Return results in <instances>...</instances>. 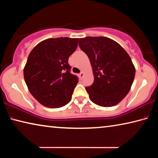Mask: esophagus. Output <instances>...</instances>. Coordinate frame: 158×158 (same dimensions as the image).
<instances>
[{"mask_svg":"<svg viewBox=\"0 0 158 158\" xmlns=\"http://www.w3.org/2000/svg\"><path fill=\"white\" fill-rule=\"evenodd\" d=\"M84 76V73H82V72L79 74V77L80 79H82V77Z\"/></svg>","mask_w":158,"mask_h":158,"instance_id":"esophagus-1","label":"esophagus"}]
</instances>
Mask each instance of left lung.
Here are the masks:
<instances>
[{
    "mask_svg": "<svg viewBox=\"0 0 158 158\" xmlns=\"http://www.w3.org/2000/svg\"><path fill=\"white\" fill-rule=\"evenodd\" d=\"M80 49L91 64L94 81L85 87L95 105L109 107L119 103L129 93L135 68L121 45L106 37H85L79 40Z\"/></svg>",
    "mask_w": 158,
    "mask_h": 158,
    "instance_id": "left-lung-1",
    "label": "left lung"
}]
</instances>
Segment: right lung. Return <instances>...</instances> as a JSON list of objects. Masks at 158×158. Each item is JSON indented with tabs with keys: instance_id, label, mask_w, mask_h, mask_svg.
Returning a JSON list of instances; mask_svg holds the SVG:
<instances>
[{
	"instance_id": "right-lung-1",
	"label": "right lung",
	"mask_w": 158,
	"mask_h": 158,
	"mask_svg": "<svg viewBox=\"0 0 158 158\" xmlns=\"http://www.w3.org/2000/svg\"><path fill=\"white\" fill-rule=\"evenodd\" d=\"M78 38H49L36 45L23 69L31 95L49 108L65 106L71 100L79 79L71 73L68 58L75 52Z\"/></svg>"
}]
</instances>
